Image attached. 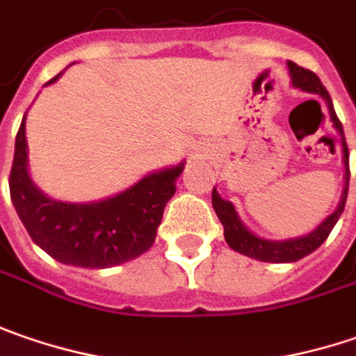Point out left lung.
I'll list each match as a JSON object with an SVG mask.
<instances>
[{
  "label": "left lung",
  "instance_id": "1",
  "mask_svg": "<svg viewBox=\"0 0 356 356\" xmlns=\"http://www.w3.org/2000/svg\"><path fill=\"white\" fill-rule=\"evenodd\" d=\"M286 67H289V75H291V86L295 89H301L305 93H313L318 95L321 99L327 103V109H329V117L332 121V127L337 129V133L341 135V143H343V165H345V187H343V195H341V201L337 209L332 211L329 217H325L321 223L307 235L301 237H293V239H283V241H273L265 239V237H259L253 231H249V227L241 221L239 213L235 205L231 201H225L223 197L219 195V191L213 187V193H211V201H213V209L219 217V221L223 223L225 229V241L227 245L237 251L241 255L251 257L257 261H265V263H295L302 257L311 255L313 251H317L318 247L327 241V237L331 235L332 227L337 225L345 203H347V193H348V177H350V171H348V149L347 141H345V133H343V125L339 121V117L334 113V107H332L331 95L329 91L325 89V86L321 83L317 75L313 71L302 70L297 63L293 61H286Z\"/></svg>",
  "mask_w": 356,
  "mask_h": 356
}]
</instances>
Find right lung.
Returning <instances> with one entry per match:
<instances>
[{
	"mask_svg": "<svg viewBox=\"0 0 356 356\" xmlns=\"http://www.w3.org/2000/svg\"><path fill=\"white\" fill-rule=\"evenodd\" d=\"M61 73L45 86L55 83ZM25 117L15 137L9 193L33 243L55 261L83 269L123 265L149 251L157 237L163 209L175 195L185 161L147 173L125 191L101 201L70 203L51 199L29 175Z\"/></svg>",
	"mask_w": 356,
	"mask_h": 356,
	"instance_id": "1",
	"label": "right lung"
}]
</instances>
